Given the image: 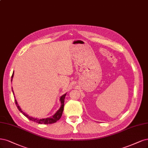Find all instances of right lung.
<instances>
[{
    "mask_svg": "<svg viewBox=\"0 0 148 148\" xmlns=\"http://www.w3.org/2000/svg\"><path fill=\"white\" fill-rule=\"evenodd\" d=\"M13 75H14V72L13 73V75L12 76V79L11 81H12L13 78ZM12 92H13V94L14 95V92L13 90V88H12ZM67 94V93L64 94L63 95H62L60 97V108L56 111V113L53 116L49 117V118H43V119H39V118H33L32 116H30L28 114H27L26 113H25L24 112H23L21 110V108H20V106L18 105V103L17 102V100L15 99V97H14V101H15V103L16 105V106L18 109L19 110V111H20V112H21V113L23 114V115H24L26 118H27L29 120L35 122V123H38V124H53V123H56V122L60 119V118H61V116H62V113H63V111H64V99L65 97V95Z\"/></svg>",
    "mask_w": 148,
    "mask_h": 148,
    "instance_id": "obj_1",
    "label": "right lung"
}]
</instances>
